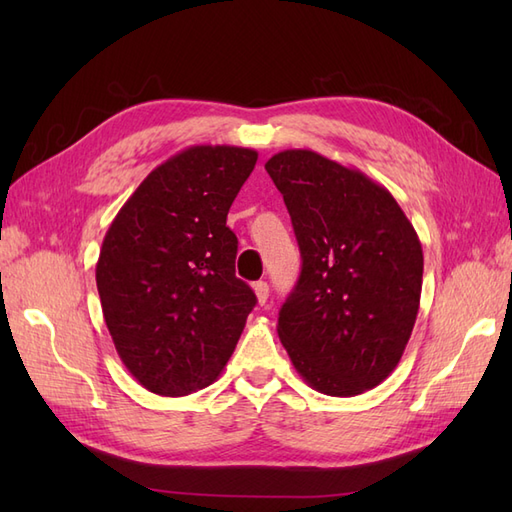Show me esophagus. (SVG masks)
Returning a JSON list of instances; mask_svg holds the SVG:
<instances>
[{"mask_svg":"<svg viewBox=\"0 0 512 512\" xmlns=\"http://www.w3.org/2000/svg\"><path fill=\"white\" fill-rule=\"evenodd\" d=\"M254 294H256L258 303L265 305L267 299H269V286H267V282H256L254 284Z\"/></svg>","mask_w":512,"mask_h":512,"instance_id":"esophagus-1","label":"esophagus"}]
</instances>
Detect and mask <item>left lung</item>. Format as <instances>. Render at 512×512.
Here are the masks:
<instances>
[{"mask_svg":"<svg viewBox=\"0 0 512 512\" xmlns=\"http://www.w3.org/2000/svg\"><path fill=\"white\" fill-rule=\"evenodd\" d=\"M301 250L277 335L312 389L354 397L397 367L423 286V247L391 192L309 149L265 164Z\"/></svg>","mask_w":512,"mask_h":512,"instance_id":"1","label":"left lung"}]
</instances>
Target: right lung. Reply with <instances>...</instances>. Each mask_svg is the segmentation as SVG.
<instances>
[{
  "mask_svg": "<svg viewBox=\"0 0 512 512\" xmlns=\"http://www.w3.org/2000/svg\"><path fill=\"white\" fill-rule=\"evenodd\" d=\"M258 153L196 145L151 170L106 230L96 265L117 354L147 391L205 389L228 363L256 294L235 275L228 209Z\"/></svg>",
  "mask_w": 512,
  "mask_h": 512,
  "instance_id": "obj_1",
  "label": "right lung"
}]
</instances>
